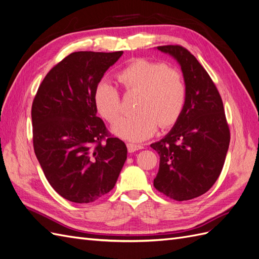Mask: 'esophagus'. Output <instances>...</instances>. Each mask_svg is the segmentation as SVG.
I'll use <instances>...</instances> for the list:
<instances>
[{"label":"esophagus","mask_w":259,"mask_h":259,"mask_svg":"<svg viewBox=\"0 0 259 259\" xmlns=\"http://www.w3.org/2000/svg\"><path fill=\"white\" fill-rule=\"evenodd\" d=\"M126 146H127V149H128L130 152H135V151H137V150H140V149H143V146H142V145H137V144L127 143Z\"/></svg>","instance_id":"obj_1"}]
</instances>
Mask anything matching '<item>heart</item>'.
<instances>
[{"mask_svg": "<svg viewBox=\"0 0 259 259\" xmlns=\"http://www.w3.org/2000/svg\"><path fill=\"white\" fill-rule=\"evenodd\" d=\"M127 94H138L137 113L113 125L117 137L140 142L151 137L159 125L166 128L175 124L187 99V85L183 73L165 62L147 58L132 61L117 74ZM95 105L107 121L114 123L122 113L120 93L115 86L101 82L95 90Z\"/></svg>", "mask_w": 259, "mask_h": 259, "instance_id": "b5f03b06", "label": "heart"}]
</instances>
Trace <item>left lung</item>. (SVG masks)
Returning <instances> with one entry per match:
<instances>
[{
	"label": "left lung",
	"instance_id": "obj_1",
	"mask_svg": "<svg viewBox=\"0 0 259 259\" xmlns=\"http://www.w3.org/2000/svg\"><path fill=\"white\" fill-rule=\"evenodd\" d=\"M182 67L187 99L168 134L151 148L160 155L156 190L176 201H187L208 191L222 173L230 143L219 92L206 70L180 45L158 46Z\"/></svg>",
	"mask_w": 259,
	"mask_h": 259
}]
</instances>
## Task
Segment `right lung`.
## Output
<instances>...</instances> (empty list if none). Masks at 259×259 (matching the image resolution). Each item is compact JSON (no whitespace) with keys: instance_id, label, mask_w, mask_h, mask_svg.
I'll return each instance as SVG.
<instances>
[{"instance_id":"obj_1","label":"right lung","mask_w":259,"mask_h":259,"mask_svg":"<svg viewBox=\"0 0 259 259\" xmlns=\"http://www.w3.org/2000/svg\"><path fill=\"white\" fill-rule=\"evenodd\" d=\"M123 52H75L53 67L34 97L33 148L54 190L74 203L108 193L127 158L97 116L95 90Z\"/></svg>"}]
</instances>
